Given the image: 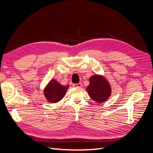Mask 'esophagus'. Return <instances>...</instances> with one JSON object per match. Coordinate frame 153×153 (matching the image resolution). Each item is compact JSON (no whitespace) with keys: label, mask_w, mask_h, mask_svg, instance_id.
Returning <instances> with one entry per match:
<instances>
[{"label":"esophagus","mask_w":153,"mask_h":153,"mask_svg":"<svg viewBox=\"0 0 153 153\" xmlns=\"http://www.w3.org/2000/svg\"><path fill=\"white\" fill-rule=\"evenodd\" d=\"M73 87L80 88V87H82V84H81V83H78V84H73Z\"/></svg>","instance_id":"34e87169"}]
</instances>
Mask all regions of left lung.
<instances>
[{
    "mask_svg": "<svg viewBox=\"0 0 153 153\" xmlns=\"http://www.w3.org/2000/svg\"><path fill=\"white\" fill-rule=\"evenodd\" d=\"M86 90L91 98L97 103H103L108 100L112 93L109 82L101 75H92Z\"/></svg>",
    "mask_w": 153,
    "mask_h": 153,
    "instance_id": "left-lung-1",
    "label": "left lung"
}]
</instances>
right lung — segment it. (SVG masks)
Masks as SVG:
<instances>
[{
	"label": "right lung",
	"mask_w": 153,
	"mask_h": 153,
	"mask_svg": "<svg viewBox=\"0 0 153 153\" xmlns=\"http://www.w3.org/2000/svg\"><path fill=\"white\" fill-rule=\"evenodd\" d=\"M69 87V85H63L53 78L48 83L43 90L45 99L50 103H58L64 98Z\"/></svg>",
	"instance_id": "right-lung-1"
}]
</instances>
